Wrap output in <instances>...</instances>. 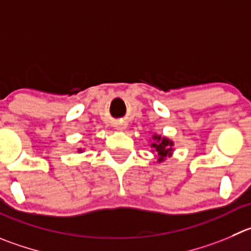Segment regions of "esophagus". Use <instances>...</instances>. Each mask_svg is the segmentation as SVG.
Segmentation results:
<instances>
[{"instance_id":"34e87169","label":"esophagus","mask_w":251,"mask_h":251,"mask_svg":"<svg viewBox=\"0 0 251 251\" xmlns=\"http://www.w3.org/2000/svg\"><path fill=\"white\" fill-rule=\"evenodd\" d=\"M117 128H118V129H123L124 124H118V126H117Z\"/></svg>"}]
</instances>
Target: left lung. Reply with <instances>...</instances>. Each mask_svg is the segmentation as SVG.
<instances>
[{
	"label": "left lung",
	"instance_id": "left-lung-1",
	"mask_svg": "<svg viewBox=\"0 0 251 251\" xmlns=\"http://www.w3.org/2000/svg\"><path fill=\"white\" fill-rule=\"evenodd\" d=\"M154 138L156 139V143H152V148L155 149V152L159 155V160H164V157H166L168 155H170L171 152V147H173V142H170L166 138L157 137V135H154Z\"/></svg>",
	"mask_w": 251,
	"mask_h": 251
}]
</instances>
